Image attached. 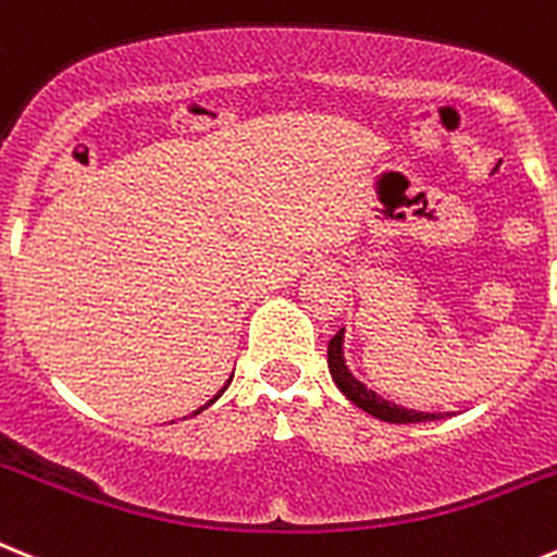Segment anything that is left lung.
Wrapping results in <instances>:
<instances>
[{"instance_id":"8db88e82","label":"left lung","mask_w":557,"mask_h":557,"mask_svg":"<svg viewBox=\"0 0 557 557\" xmlns=\"http://www.w3.org/2000/svg\"><path fill=\"white\" fill-rule=\"evenodd\" d=\"M344 332L346 330H341L330 341V349H326V363H330V374H332V380H335V386L341 388V394H344L346 400L355 403V406H358L360 411H366V414L377 417V420H383V422H394V425H411V422H436V420H445V417H450V411L448 414H442V411L431 414V411H417V408L397 406V403L386 400V397H380L374 388L366 386L363 380L355 377L349 366H346Z\"/></svg>"}]
</instances>
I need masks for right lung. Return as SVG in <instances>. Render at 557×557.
<instances>
[{"mask_svg": "<svg viewBox=\"0 0 557 557\" xmlns=\"http://www.w3.org/2000/svg\"><path fill=\"white\" fill-rule=\"evenodd\" d=\"M231 380H233V374H231ZM231 380H227V383H225V388H227V386H231ZM225 388H222V392H220V394H216V397H213V400H208V403H206V406H202V408H197V411H194V414H199V411H206V408H208V406H213V403L220 400L222 394H225ZM194 414H191V417H194Z\"/></svg>", "mask_w": 557, "mask_h": 557, "instance_id": "add662e5", "label": "right lung"}]
</instances>
